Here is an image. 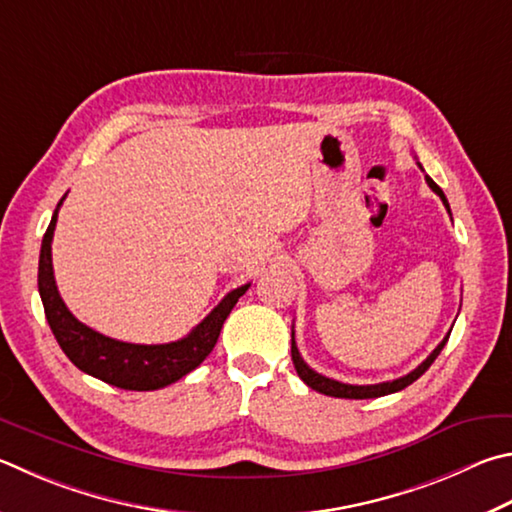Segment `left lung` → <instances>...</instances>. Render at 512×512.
Segmentation results:
<instances>
[{"label": "left lung", "instance_id": "left-lung-1", "mask_svg": "<svg viewBox=\"0 0 512 512\" xmlns=\"http://www.w3.org/2000/svg\"><path fill=\"white\" fill-rule=\"evenodd\" d=\"M425 181H427V185H430V188H432L436 194H439L441 201H443V206L448 208V212H450L448 199H445V194H443V190L439 188V185H436L427 174H425ZM450 331H452V329H450ZM448 338H450V333L439 342V347H436V349L430 353V356H427V358L421 362V365H418L414 371H410V374H407V376H401V378H396V380H387V383H376V385H349V383H340V380H333V378H327V376L318 374V371H313V369L302 360L300 351H297V345H295V331L291 333V358H293V365H295L297 376H300V378L304 380V383L309 385L311 389H315V392L327 394V396H336V398H378V396H385V394L401 392V389H405L407 385H412L416 378H421V376L425 374V371L430 369V365L436 360V356H439L441 349L445 347V342H448Z\"/></svg>", "mask_w": 512, "mask_h": 512}]
</instances>
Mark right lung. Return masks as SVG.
I'll use <instances>...</instances> for the list:
<instances>
[{"label":"right lung","instance_id":"1","mask_svg":"<svg viewBox=\"0 0 512 512\" xmlns=\"http://www.w3.org/2000/svg\"><path fill=\"white\" fill-rule=\"evenodd\" d=\"M62 201L64 197L60 199L51 224L44 232L40 266H37V288H40L46 320H49L53 336L62 351L67 353V358L80 371L102 380V383L120 389H134V392H152V389L167 387L185 374H190L192 369H197L208 358V353L215 349L221 327H224L232 306L248 291L250 284L230 291L188 336L176 342H167V345H132V342L102 336V333L82 324L67 309V304L62 302L58 293V286H55L51 241Z\"/></svg>","mask_w":512,"mask_h":512}]
</instances>
